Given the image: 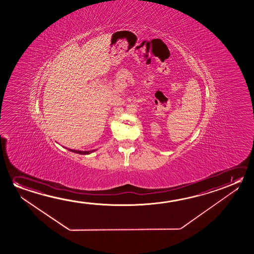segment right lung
<instances>
[{"label": "right lung", "instance_id": "1", "mask_svg": "<svg viewBox=\"0 0 254 254\" xmlns=\"http://www.w3.org/2000/svg\"><path fill=\"white\" fill-rule=\"evenodd\" d=\"M68 151L73 152V153H79V154H90L93 153L95 150H92V151H78V150L68 149Z\"/></svg>", "mask_w": 254, "mask_h": 254}]
</instances>
